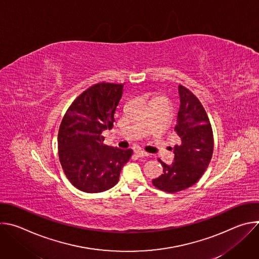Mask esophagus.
<instances>
[{"mask_svg":"<svg viewBox=\"0 0 259 259\" xmlns=\"http://www.w3.org/2000/svg\"><path fill=\"white\" fill-rule=\"evenodd\" d=\"M135 155H136L137 157H139V158H143V157H147V156H149V154H147V153L144 152V151H141V150H136V151H135Z\"/></svg>","mask_w":259,"mask_h":259,"instance_id":"34e87169","label":"esophagus"}]
</instances>
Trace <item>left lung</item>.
<instances>
[{
  "label": "left lung",
  "instance_id": "obj_1",
  "mask_svg": "<svg viewBox=\"0 0 259 259\" xmlns=\"http://www.w3.org/2000/svg\"><path fill=\"white\" fill-rule=\"evenodd\" d=\"M180 106L175 133L180 144L173 149L174 162L167 165L160 159L163 174L153 179L154 186L167 193L186 190L202 177L208 167L214 147L213 131L200 100L188 88L178 86Z\"/></svg>",
  "mask_w": 259,
  "mask_h": 259
}]
</instances>
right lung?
I'll return each mask as SVG.
<instances>
[{
  "mask_svg": "<svg viewBox=\"0 0 259 259\" xmlns=\"http://www.w3.org/2000/svg\"><path fill=\"white\" fill-rule=\"evenodd\" d=\"M122 84L98 83L70 104L58 131L59 161L73 187L101 193L115 187L133 151L103 143L102 132L112 129L123 94Z\"/></svg>",
  "mask_w": 259,
  "mask_h": 259,
  "instance_id": "right-lung-1",
  "label": "right lung"
}]
</instances>
